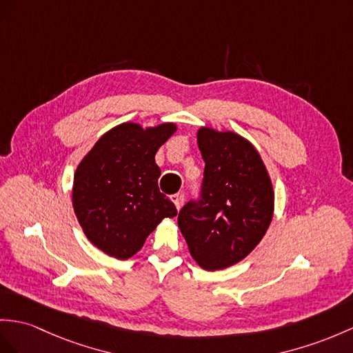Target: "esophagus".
<instances>
[{
	"mask_svg": "<svg viewBox=\"0 0 353 353\" xmlns=\"http://www.w3.org/2000/svg\"><path fill=\"white\" fill-rule=\"evenodd\" d=\"M170 199H172V202L175 203V206H176V210H179L181 208V205H183V202H184V194L183 193H176V194H172L170 196Z\"/></svg>",
	"mask_w": 353,
	"mask_h": 353,
	"instance_id": "esophagus-1",
	"label": "esophagus"
}]
</instances>
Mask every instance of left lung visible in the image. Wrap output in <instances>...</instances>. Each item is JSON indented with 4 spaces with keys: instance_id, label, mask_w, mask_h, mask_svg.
<instances>
[{
    "instance_id": "obj_1",
    "label": "left lung",
    "mask_w": 353,
    "mask_h": 353,
    "mask_svg": "<svg viewBox=\"0 0 353 353\" xmlns=\"http://www.w3.org/2000/svg\"><path fill=\"white\" fill-rule=\"evenodd\" d=\"M205 161L199 201L178 214L188 252L206 271L243 261L268 230L274 190L261 154L245 137L210 127L197 130Z\"/></svg>"
}]
</instances>
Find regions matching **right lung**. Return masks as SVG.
<instances>
[{"label":"right lung","mask_w":353,"mask_h":353,"mask_svg":"<svg viewBox=\"0 0 353 353\" xmlns=\"http://www.w3.org/2000/svg\"><path fill=\"white\" fill-rule=\"evenodd\" d=\"M176 132L165 123L143 128L123 123L103 134L73 178L72 202L85 236L103 253L125 261L141 250L176 208L159 190L156 152Z\"/></svg>","instance_id":"right-lung-1"}]
</instances>
